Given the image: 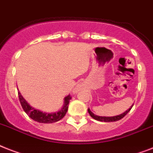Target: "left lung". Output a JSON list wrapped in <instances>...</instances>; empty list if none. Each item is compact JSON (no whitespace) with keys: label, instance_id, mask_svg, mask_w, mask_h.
Returning a JSON list of instances; mask_svg holds the SVG:
<instances>
[{"label":"left lung","instance_id":"obj_1","mask_svg":"<svg viewBox=\"0 0 153 153\" xmlns=\"http://www.w3.org/2000/svg\"><path fill=\"white\" fill-rule=\"evenodd\" d=\"M133 105L131 106V108H129L128 110H126L125 112H123V114H120V115H115V116H111V117H106V116H99V115H94V113L92 112L91 111H90V109H88V112H89V114L90 115V116H91L92 118H94V120H97V121H100V122H115V121H118V120H120L121 119H123V118L125 116V115L127 114V113L129 112V111H130V109L132 108Z\"/></svg>","mask_w":153,"mask_h":153}]
</instances>
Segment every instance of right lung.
Segmentation results:
<instances>
[{
	"mask_svg": "<svg viewBox=\"0 0 153 153\" xmlns=\"http://www.w3.org/2000/svg\"><path fill=\"white\" fill-rule=\"evenodd\" d=\"M18 95L22 108L25 112L27 113L32 120L41 123H53L63 119L68 111V105L70 103V100L71 99V97L68 95L64 98V107L59 111L53 113H46L39 111L38 109H35L30 106L21 95L20 92H18Z\"/></svg>",
	"mask_w": 153,
	"mask_h": 153,
	"instance_id": "right-lung-1",
	"label": "right lung"
}]
</instances>
